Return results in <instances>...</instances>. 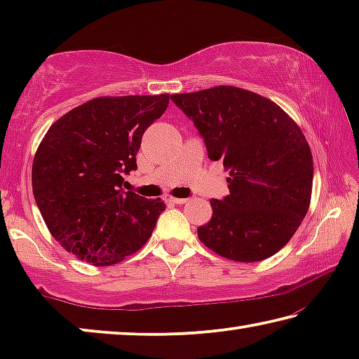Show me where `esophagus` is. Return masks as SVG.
<instances>
[{
    "label": "esophagus",
    "instance_id": "obj_1",
    "mask_svg": "<svg viewBox=\"0 0 359 359\" xmlns=\"http://www.w3.org/2000/svg\"><path fill=\"white\" fill-rule=\"evenodd\" d=\"M166 201L171 203V204H185L187 199H185V198H174V196H169V198H166Z\"/></svg>",
    "mask_w": 359,
    "mask_h": 359
}]
</instances>
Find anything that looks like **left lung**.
Listing matches in <instances>:
<instances>
[{
	"mask_svg": "<svg viewBox=\"0 0 359 359\" xmlns=\"http://www.w3.org/2000/svg\"><path fill=\"white\" fill-rule=\"evenodd\" d=\"M171 100L193 120L208 156L229 172V194L210 199L214 214L198 228L199 241L239 263L276 255L311 205L313 160L299 126L274 101L233 85Z\"/></svg>",
	"mask_w": 359,
	"mask_h": 359,
	"instance_id": "obj_1",
	"label": "left lung"
}]
</instances>
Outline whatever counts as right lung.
I'll return each instance as SVG.
<instances>
[{
    "instance_id": "1",
    "label": "right lung",
    "mask_w": 359,
    "mask_h": 359,
    "mask_svg": "<svg viewBox=\"0 0 359 359\" xmlns=\"http://www.w3.org/2000/svg\"><path fill=\"white\" fill-rule=\"evenodd\" d=\"M169 93L100 96L53 123L36 150L32 182L50 234L93 266L136 253L166 209L161 198L125 191L145 130L160 118Z\"/></svg>"
}]
</instances>
